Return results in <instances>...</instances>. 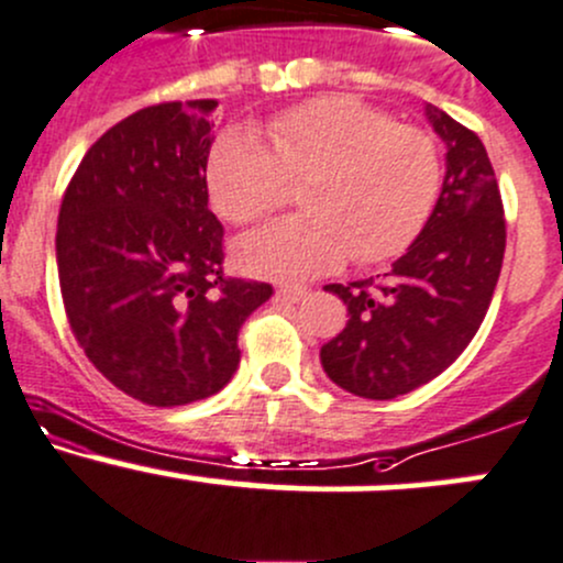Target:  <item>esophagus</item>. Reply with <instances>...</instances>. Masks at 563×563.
Returning <instances> with one entry per match:
<instances>
[{"label": "esophagus", "instance_id": "esophagus-1", "mask_svg": "<svg viewBox=\"0 0 563 563\" xmlns=\"http://www.w3.org/2000/svg\"><path fill=\"white\" fill-rule=\"evenodd\" d=\"M312 291L310 288H301V286H280L277 288V296H280L283 301H301V299H307V296H310Z\"/></svg>", "mask_w": 563, "mask_h": 563}]
</instances>
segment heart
<instances>
[{"instance_id": "b5f03b06", "label": "heart", "mask_w": 563, "mask_h": 563, "mask_svg": "<svg viewBox=\"0 0 563 563\" xmlns=\"http://www.w3.org/2000/svg\"><path fill=\"white\" fill-rule=\"evenodd\" d=\"M267 139L249 128L219 135L208 157L213 206L232 224H253L310 178L305 206L238 243L251 275L305 280L361 262H385L428 224L443 184L432 135L350 96H323L280 111Z\"/></svg>"}]
</instances>
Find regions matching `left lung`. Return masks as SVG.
<instances>
[{"instance_id":"obj_1","label":"left lung","mask_w":563,"mask_h":563,"mask_svg":"<svg viewBox=\"0 0 563 563\" xmlns=\"http://www.w3.org/2000/svg\"><path fill=\"white\" fill-rule=\"evenodd\" d=\"M446 146V176L428 224L385 280L331 283L347 325L320 347L333 385L390 400L428 385L471 344L505 256V219L484 144L446 111L424 107Z\"/></svg>"}]
</instances>
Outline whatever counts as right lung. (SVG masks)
<instances>
[{
  "label": "right lung",
  "mask_w": 563,
  "mask_h": 563,
  "mask_svg": "<svg viewBox=\"0 0 563 563\" xmlns=\"http://www.w3.org/2000/svg\"><path fill=\"white\" fill-rule=\"evenodd\" d=\"M216 101L157 103L109 128L58 213L55 262L79 347L141 404L211 398L238 372V333L272 296L227 277L208 208Z\"/></svg>",
  "instance_id": "add662e5"
}]
</instances>
